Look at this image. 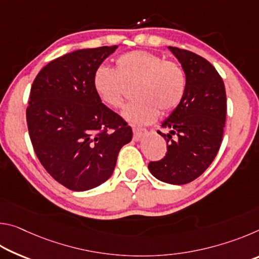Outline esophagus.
<instances>
[{
	"label": "esophagus",
	"mask_w": 259,
	"mask_h": 259,
	"mask_svg": "<svg viewBox=\"0 0 259 259\" xmlns=\"http://www.w3.org/2000/svg\"><path fill=\"white\" fill-rule=\"evenodd\" d=\"M134 139L135 140H140L144 136L147 135V130L145 128H138V126H134Z\"/></svg>",
	"instance_id": "1"
}]
</instances>
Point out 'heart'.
Wrapping results in <instances>:
<instances>
[{"label": "heart", "instance_id": "heart-1", "mask_svg": "<svg viewBox=\"0 0 259 259\" xmlns=\"http://www.w3.org/2000/svg\"><path fill=\"white\" fill-rule=\"evenodd\" d=\"M98 99L111 108H121L128 88L136 87L139 98L124 109L134 124H147L162 113L178 107L185 94L186 78L179 65L148 51H133L115 60L114 71L100 66L93 77Z\"/></svg>", "mask_w": 259, "mask_h": 259}]
</instances>
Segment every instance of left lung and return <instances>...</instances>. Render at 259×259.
<instances>
[{
  "label": "left lung",
  "mask_w": 259,
  "mask_h": 259,
  "mask_svg": "<svg viewBox=\"0 0 259 259\" xmlns=\"http://www.w3.org/2000/svg\"><path fill=\"white\" fill-rule=\"evenodd\" d=\"M186 74L185 94L181 104L157 131L166 142L160 161L148 169L161 182L183 185L201 176L221 147L226 120V93L221 75L211 64L194 52L169 47Z\"/></svg>",
  "instance_id": "obj_1"
}]
</instances>
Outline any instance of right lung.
<instances>
[{"label":"right lung","mask_w":259,"mask_h":259,"mask_svg":"<svg viewBox=\"0 0 259 259\" xmlns=\"http://www.w3.org/2000/svg\"><path fill=\"white\" fill-rule=\"evenodd\" d=\"M117 46L73 51L35 77L26 108L35 154L48 174L71 191H87L112 176L131 126L100 102L94 73Z\"/></svg>","instance_id":"obj_1"}]
</instances>
